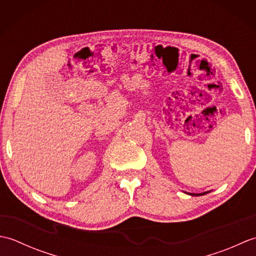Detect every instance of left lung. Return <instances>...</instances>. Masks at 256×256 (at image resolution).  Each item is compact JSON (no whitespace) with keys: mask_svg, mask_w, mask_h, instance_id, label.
I'll use <instances>...</instances> for the list:
<instances>
[{"mask_svg":"<svg viewBox=\"0 0 256 256\" xmlns=\"http://www.w3.org/2000/svg\"><path fill=\"white\" fill-rule=\"evenodd\" d=\"M206 194V192H204V194ZM196 196H199V194H196Z\"/></svg>","mask_w":256,"mask_h":256,"instance_id":"1","label":"left lung"}]
</instances>
